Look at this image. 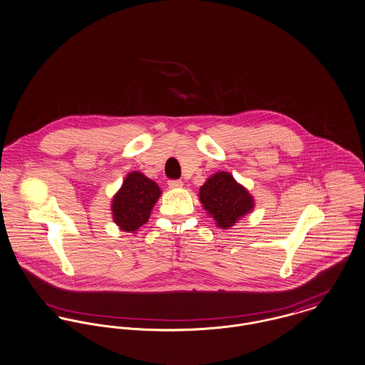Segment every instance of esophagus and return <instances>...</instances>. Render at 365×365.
I'll return each mask as SVG.
<instances>
[{
	"mask_svg": "<svg viewBox=\"0 0 365 365\" xmlns=\"http://www.w3.org/2000/svg\"><path fill=\"white\" fill-rule=\"evenodd\" d=\"M168 186L170 189H179L183 186V182L180 179H172V180H168Z\"/></svg>",
	"mask_w": 365,
	"mask_h": 365,
	"instance_id": "34e87169",
	"label": "esophagus"
}]
</instances>
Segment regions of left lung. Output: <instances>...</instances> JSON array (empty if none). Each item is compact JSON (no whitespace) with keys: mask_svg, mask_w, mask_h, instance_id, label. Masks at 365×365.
<instances>
[{"mask_svg":"<svg viewBox=\"0 0 365 365\" xmlns=\"http://www.w3.org/2000/svg\"><path fill=\"white\" fill-rule=\"evenodd\" d=\"M200 202L217 227L228 230L255 207L253 197L228 172H217L200 187Z\"/></svg>","mask_w":365,"mask_h":365,"instance_id":"8db88e82","label":"left lung"}]
</instances>
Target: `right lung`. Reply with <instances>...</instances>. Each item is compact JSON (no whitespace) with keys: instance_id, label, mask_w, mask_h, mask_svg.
<instances>
[{"instance_id":"add662e5","label":"right lung","mask_w":365,"mask_h":365,"mask_svg":"<svg viewBox=\"0 0 365 365\" xmlns=\"http://www.w3.org/2000/svg\"><path fill=\"white\" fill-rule=\"evenodd\" d=\"M161 193L158 185L145 175L137 170L128 173L112 200L113 221L122 231L135 234L148 221Z\"/></svg>"}]
</instances>
